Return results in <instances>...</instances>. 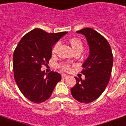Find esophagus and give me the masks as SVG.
Wrapping results in <instances>:
<instances>
[{
	"label": "esophagus",
	"mask_w": 126,
	"mask_h": 126,
	"mask_svg": "<svg viewBox=\"0 0 126 126\" xmlns=\"http://www.w3.org/2000/svg\"><path fill=\"white\" fill-rule=\"evenodd\" d=\"M68 77H69V75H67V74H62V78L63 79H66Z\"/></svg>",
	"instance_id": "1"
}]
</instances>
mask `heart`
I'll use <instances>...</instances> for the list:
<instances>
[{
  "instance_id": "1",
  "label": "heart",
  "mask_w": 126,
  "mask_h": 126,
  "mask_svg": "<svg viewBox=\"0 0 126 126\" xmlns=\"http://www.w3.org/2000/svg\"><path fill=\"white\" fill-rule=\"evenodd\" d=\"M69 43H70L71 46L72 47L73 51H75V50L79 49H83V44H82L81 41L79 39H77V38H75V37L71 38L70 39H69ZM59 45H60L59 43H57L54 45L53 47V49H52V53H55L56 52H57ZM61 67H62V69H64V70L67 71L69 69V66L68 65H66V64L62 65Z\"/></svg>"
}]
</instances>
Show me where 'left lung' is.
Listing matches in <instances>:
<instances>
[{"label":"left lung","mask_w":126,"mask_h":126,"mask_svg":"<svg viewBox=\"0 0 126 126\" xmlns=\"http://www.w3.org/2000/svg\"><path fill=\"white\" fill-rule=\"evenodd\" d=\"M84 35L89 46V56L82 64L85 79L75 77L76 84L71 89L73 98L88 103L100 96L108 85L113 66L111 47L104 37L90 28L77 31Z\"/></svg>","instance_id":"obj_1"}]
</instances>
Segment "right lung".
<instances>
[{"mask_svg": "<svg viewBox=\"0 0 126 126\" xmlns=\"http://www.w3.org/2000/svg\"><path fill=\"white\" fill-rule=\"evenodd\" d=\"M67 32L48 33L35 29L25 34L16 47L14 77L21 93L30 101L36 103L46 101L61 80L59 73L47 74L41 67L49 63L53 46Z\"/></svg>", "mask_w": 126, "mask_h": 126, "instance_id": "right-lung-1", "label": "right lung"}]
</instances>
